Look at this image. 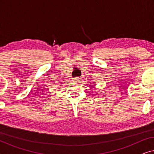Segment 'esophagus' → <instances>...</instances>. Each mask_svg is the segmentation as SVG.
I'll list each match as a JSON object with an SVG mask.
<instances>
[{"instance_id": "34e87169", "label": "esophagus", "mask_w": 154, "mask_h": 154, "mask_svg": "<svg viewBox=\"0 0 154 154\" xmlns=\"http://www.w3.org/2000/svg\"><path fill=\"white\" fill-rule=\"evenodd\" d=\"M80 81H81V80H80L79 78H78V77H75V78H74V79H73V81L76 82V83H79Z\"/></svg>"}]
</instances>
